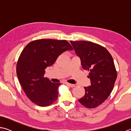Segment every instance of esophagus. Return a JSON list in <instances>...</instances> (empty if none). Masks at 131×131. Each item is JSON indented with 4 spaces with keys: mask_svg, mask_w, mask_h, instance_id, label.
<instances>
[{
    "mask_svg": "<svg viewBox=\"0 0 131 131\" xmlns=\"http://www.w3.org/2000/svg\"><path fill=\"white\" fill-rule=\"evenodd\" d=\"M65 84H66L68 86H69V87H74L75 86V84H71V83H66Z\"/></svg>",
    "mask_w": 131,
    "mask_h": 131,
    "instance_id": "1",
    "label": "esophagus"
}]
</instances>
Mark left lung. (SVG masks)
Listing matches in <instances>:
<instances>
[{
	"mask_svg": "<svg viewBox=\"0 0 131 131\" xmlns=\"http://www.w3.org/2000/svg\"><path fill=\"white\" fill-rule=\"evenodd\" d=\"M70 43L80 58L83 69L89 71L91 84L84 87L85 94L78 101L86 107H96L107 99L117 78L113 57L100 44L84 40Z\"/></svg>",
	"mask_w": 131,
	"mask_h": 131,
	"instance_id": "obj_1",
	"label": "left lung"
}]
</instances>
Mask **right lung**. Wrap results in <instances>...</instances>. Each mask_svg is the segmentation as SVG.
I'll use <instances>...</instances> for the list:
<instances>
[{
	"mask_svg": "<svg viewBox=\"0 0 131 131\" xmlns=\"http://www.w3.org/2000/svg\"><path fill=\"white\" fill-rule=\"evenodd\" d=\"M73 47L66 40L41 39L27 44L17 63L16 73L24 92L40 106H47L58 99L60 83H52L44 78L45 69L58 57Z\"/></svg>",
	"mask_w": 131,
	"mask_h": 131,
	"instance_id": "1",
	"label": "right lung"
}]
</instances>
